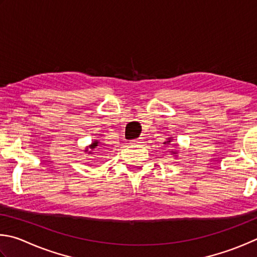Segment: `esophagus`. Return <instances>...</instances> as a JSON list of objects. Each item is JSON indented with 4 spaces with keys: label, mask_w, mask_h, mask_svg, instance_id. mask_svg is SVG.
Masks as SVG:
<instances>
[{
    "label": "esophagus",
    "mask_w": 257,
    "mask_h": 257,
    "mask_svg": "<svg viewBox=\"0 0 257 257\" xmlns=\"http://www.w3.org/2000/svg\"><path fill=\"white\" fill-rule=\"evenodd\" d=\"M142 143H143V142H142L141 139H137V140L131 141V146H133V147H139V146H141Z\"/></svg>",
    "instance_id": "esophagus-1"
}]
</instances>
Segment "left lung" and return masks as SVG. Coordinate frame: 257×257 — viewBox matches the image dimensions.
<instances>
[{"mask_svg": "<svg viewBox=\"0 0 257 257\" xmlns=\"http://www.w3.org/2000/svg\"><path fill=\"white\" fill-rule=\"evenodd\" d=\"M172 140H173V139H172V138H169L167 141H165V142H164V145H169V143L172 142ZM172 155H174L175 157H176V156H177V151H172Z\"/></svg>", "mask_w": 257, "mask_h": 257, "instance_id": "8db88e82", "label": "left lung"}]
</instances>
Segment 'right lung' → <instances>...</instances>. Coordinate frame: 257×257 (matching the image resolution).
I'll return each mask as SVG.
<instances>
[{
	"instance_id": "add662e5",
	"label": "right lung",
	"mask_w": 257,
	"mask_h": 257,
	"mask_svg": "<svg viewBox=\"0 0 257 257\" xmlns=\"http://www.w3.org/2000/svg\"><path fill=\"white\" fill-rule=\"evenodd\" d=\"M99 145H101V143L99 142L98 140H94L93 142H91V145H89L87 148H85L84 152H88L89 155H92V151H96L98 149V147L100 148V146H99Z\"/></svg>"
}]
</instances>
